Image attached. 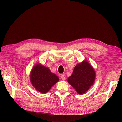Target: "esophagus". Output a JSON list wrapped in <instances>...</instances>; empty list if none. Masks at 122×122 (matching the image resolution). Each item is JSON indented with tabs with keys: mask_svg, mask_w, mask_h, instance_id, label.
I'll use <instances>...</instances> for the list:
<instances>
[{
	"mask_svg": "<svg viewBox=\"0 0 122 122\" xmlns=\"http://www.w3.org/2000/svg\"><path fill=\"white\" fill-rule=\"evenodd\" d=\"M61 78L62 79V80H65V76H64V75H61Z\"/></svg>",
	"mask_w": 122,
	"mask_h": 122,
	"instance_id": "obj_1",
	"label": "esophagus"
}]
</instances>
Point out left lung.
<instances>
[{"label": "left lung", "mask_w": 122, "mask_h": 122, "mask_svg": "<svg viewBox=\"0 0 122 122\" xmlns=\"http://www.w3.org/2000/svg\"><path fill=\"white\" fill-rule=\"evenodd\" d=\"M96 77L95 72L87 60L78 64L68 82L79 94L86 93L93 86Z\"/></svg>", "instance_id": "obj_1"}]
</instances>
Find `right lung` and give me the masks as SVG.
Masks as SVG:
<instances>
[{
	"mask_svg": "<svg viewBox=\"0 0 122 122\" xmlns=\"http://www.w3.org/2000/svg\"><path fill=\"white\" fill-rule=\"evenodd\" d=\"M59 80V78L55 74L41 64H36L30 73V81L32 85L37 91L42 93H47Z\"/></svg>",
	"mask_w": 122,
	"mask_h": 122,
	"instance_id": "1",
	"label": "right lung"
}]
</instances>
